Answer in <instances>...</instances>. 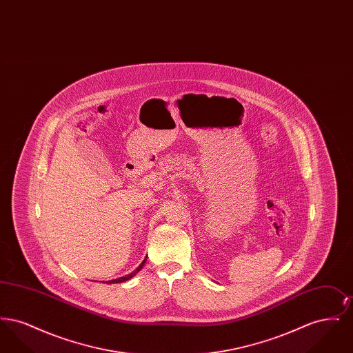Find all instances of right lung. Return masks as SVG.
I'll use <instances>...</instances> for the list:
<instances>
[{
    "label": "right lung",
    "instance_id": "right-lung-1",
    "mask_svg": "<svg viewBox=\"0 0 353 353\" xmlns=\"http://www.w3.org/2000/svg\"><path fill=\"white\" fill-rule=\"evenodd\" d=\"M145 261H147V256H145L134 270H130V271H127V272H124V274H121V275H118V276H114V278H111V279H105L104 282H105V283H121V282H125V281L131 279L140 270L143 269Z\"/></svg>",
    "mask_w": 353,
    "mask_h": 353
}]
</instances>
